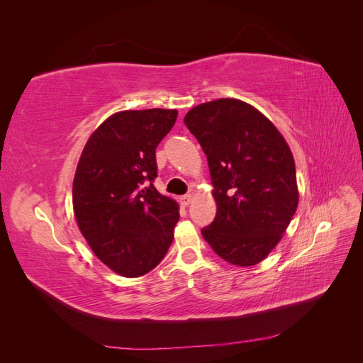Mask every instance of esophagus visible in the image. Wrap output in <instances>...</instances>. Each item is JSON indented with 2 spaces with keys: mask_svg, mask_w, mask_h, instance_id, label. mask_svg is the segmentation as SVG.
Segmentation results:
<instances>
[{
  "mask_svg": "<svg viewBox=\"0 0 363 363\" xmlns=\"http://www.w3.org/2000/svg\"><path fill=\"white\" fill-rule=\"evenodd\" d=\"M192 203V195L191 194H188V195H183V196H180V204L182 206H189Z\"/></svg>",
  "mask_w": 363,
  "mask_h": 363,
  "instance_id": "34e87169",
  "label": "esophagus"
}]
</instances>
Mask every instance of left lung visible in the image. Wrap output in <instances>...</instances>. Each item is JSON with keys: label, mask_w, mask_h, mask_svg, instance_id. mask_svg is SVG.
Segmentation results:
<instances>
[{"label": "left lung", "mask_w": 363, "mask_h": 363, "mask_svg": "<svg viewBox=\"0 0 363 363\" xmlns=\"http://www.w3.org/2000/svg\"><path fill=\"white\" fill-rule=\"evenodd\" d=\"M211 171L216 216L201 230L219 257L252 267L279 244L298 206L286 140L252 106L219 98L186 113Z\"/></svg>", "instance_id": "left-lung-1"}]
</instances>
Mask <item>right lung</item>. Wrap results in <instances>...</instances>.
<instances>
[{
	"mask_svg": "<svg viewBox=\"0 0 363 363\" xmlns=\"http://www.w3.org/2000/svg\"><path fill=\"white\" fill-rule=\"evenodd\" d=\"M175 119L174 108L118 112L94 131L77 164V224L95 256L119 276L156 268L174 239L179 206L152 182L156 148Z\"/></svg>",
	"mask_w": 363,
	"mask_h": 363,
	"instance_id": "add662e5",
	"label": "right lung"
}]
</instances>
